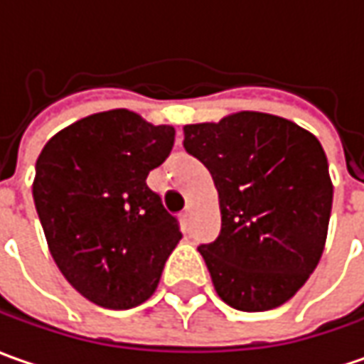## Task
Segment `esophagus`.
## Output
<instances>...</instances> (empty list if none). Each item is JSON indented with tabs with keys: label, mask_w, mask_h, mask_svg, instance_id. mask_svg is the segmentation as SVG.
<instances>
[{
	"label": "esophagus",
	"mask_w": 364,
	"mask_h": 364,
	"mask_svg": "<svg viewBox=\"0 0 364 364\" xmlns=\"http://www.w3.org/2000/svg\"><path fill=\"white\" fill-rule=\"evenodd\" d=\"M181 219H183V223L189 225V221H191V209H187V211H183Z\"/></svg>",
	"instance_id": "34e87169"
}]
</instances>
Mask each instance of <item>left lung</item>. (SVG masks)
Here are the masks:
<instances>
[{
  "label": "left lung",
  "instance_id": "left-lung-1",
  "mask_svg": "<svg viewBox=\"0 0 364 364\" xmlns=\"http://www.w3.org/2000/svg\"><path fill=\"white\" fill-rule=\"evenodd\" d=\"M185 151L209 169L221 233L199 245L217 295L247 313L287 303L315 271L333 207L327 155L293 121L241 111L183 127Z\"/></svg>",
  "mask_w": 364,
  "mask_h": 364
}]
</instances>
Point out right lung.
Masks as SVG:
<instances>
[{"label": "right lung", "instance_id": "obj_1", "mask_svg": "<svg viewBox=\"0 0 364 364\" xmlns=\"http://www.w3.org/2000/svg\"><path fill=\"white\" fill-rule=\"evenodd\" d=\"M171 125L103 111L47 141L33 201L51 257L71 287L105 309L147 301L183 235L147 175L173 149Z\"/></svg>", "mask_w": 364, "mask_h": 364}]
</instances>
